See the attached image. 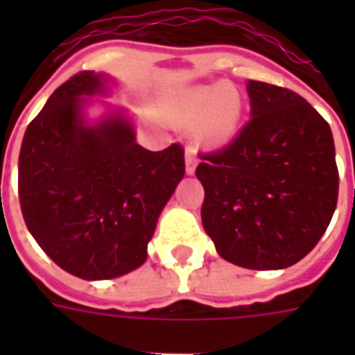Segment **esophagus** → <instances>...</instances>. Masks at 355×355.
<instances>
[{"label": "esophagus", "instance_id": "obj_1", "mask_svg": "<svg viewBox=\"0 0 355 355\" xmlns=\"http://www.w3.org/2000/svg\"><path fill=\"white\" fill-rule=\"evenodd\" d=\"M186 173L188 175H193V171H196V165H198V154H196V148L188 146L186 148Z\"/></svg>", "mask_w": 355, "mask_h": 355}]
</instances>
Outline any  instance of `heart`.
I'll use <instances>...</instances> for the list:
<instances>
[{"instance_id":"heart-1","label":"heart","mask_w":355,"mask_h":355,"mask_svg":"<svg viewBox=\"0 0 355 355\" xmlns=\"http://www.w3.org/2000/svg\"><path fill=\"white\" fill-rule=\"evenodd\" d=\"M169 108L180 123L192 125L198 121L201 142L218 146L238 131L243 101L234 85L211 83L180 89L173 94Z\"/></svg>"}]
</instances>
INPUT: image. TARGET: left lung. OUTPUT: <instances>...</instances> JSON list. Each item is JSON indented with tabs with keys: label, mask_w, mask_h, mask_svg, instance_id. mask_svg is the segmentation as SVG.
<instances>
[{
	"label": "left lung",
	"mask_w": 355,
	"mask_h": 355,
	"mask_svg": "<svg viewBox=\"0 0 355 355\" xmlns=\"http://www.w3.org/2000/svg\"><path fill=\"white\" fill-rule=\"evenodd\" d=\"M251 119L223 150L200 154L201 223L224 261L293 266L318 245L338 200L331 127L295 91L249 80Z\"/></svg>",
	"instance_id": "left-lung-1"
}]
</instances>
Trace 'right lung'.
Here are the masks:
<instances>
[{
  "mask_svg": "<svg viewBox=\"0 0 355 355\" xmlns=\"http://www.w3.org/2000/svg\"><path fill=\"white\" fill-rule=\"evenodd\" d=\"M104 76L80 72L30 121L19 155L28 230L51 261L81 279L117 277L146 261L157 216L184 177V148L150 152L121 114L96 125L83 104Z\"/></svg>",
  "mask_w": 355,
  "mask_h": 355,
  "instance_id": "1",
  "label": "right lung"
}]
</instances>
